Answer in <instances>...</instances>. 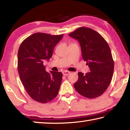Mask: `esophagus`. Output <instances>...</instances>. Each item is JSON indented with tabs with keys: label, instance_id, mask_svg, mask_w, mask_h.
<instances>
[{
	"label": "esophagus",
	"instance_id": "1",
	"mask_svg": "<svg viewBox=\"0 0 130 130\" xmlns=\"http://www.w3.org/2000/svg\"><path fill=\"white\" fill-rule=\"evenodd\" d=\"M62 73L63 76H68L70 73V72L69 71H67V70H65V71H63L62 72Z\"/></svg>",
	"mask_w": 130,
	"mask_h": 130
}]
</instances>
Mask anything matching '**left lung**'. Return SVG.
I'll list each match as a JSON object with an SVG mask.
<instances>
[{"instance_id":"8db88e82","label":"left lung","mask_w":130,"mask_h":130,"mask_svg":"<svg viewBox=\"0 0 130 130\" xmlns=\"http://www.w3.org/2000/svg\"><path fill=\"white\" fill-rule=\"evenodd\" d=\"M78 40L81 53L91 72H78L74 88L81 95L94 99L104 93L112 78L114 62L111 49L104 38L91 28L81 27L69 34Z\"/></svg>"}]
</instances>
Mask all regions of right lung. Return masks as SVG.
<instances>
[{"mask_svg":"<svg viewBox=\"0 0 130 130\" xmlns=\"http://www.w3.org/2000/svg\"><path fill=\"white\" fill-rule=\"evenodd\" d=\"M63 35L36 32L21 43L18 52V70L26 91L37 102L47 103L57 96L62 73L46 72L45 60L51 58L54 47Z\"/></svg>","mask_w":130,"mask_h":130,"instance_id":"1","label":"right lung"}]
</instances>
